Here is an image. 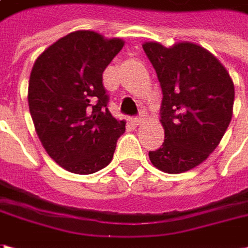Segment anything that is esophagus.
Instances as JSON below:
<instances>
[{"mask_svg": "<svg viewBox=\"0 0 248 248\" xmlns=\"http://www.w3.org/2000/svg\"><path fill=\"white\" fill-rule=\"evenodd\" d=\"M133 121H134V124H141L142 122H144V115L141 114V115L136 116V118H134Z\"/></svg>", "mask_w": 248, "mask_h": 248, "instance_id": "obj_1", "label": "esophagus"}]
</instances>
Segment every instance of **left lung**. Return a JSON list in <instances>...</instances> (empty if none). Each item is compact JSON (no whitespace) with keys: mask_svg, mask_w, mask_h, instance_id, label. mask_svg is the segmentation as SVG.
<instances>
[{"mask_svg":"<svg viewBox=\"0 0 248 248\" xmlns=\"http://www.w3.org/2000/svg\"><path fill=\"white\" fill-rule=\"evenodd\" d=\"M163 93L160 124L165 142L150 151L154 166L178 174L199 166L217 148L232 119L235 86L207 49L192 42L166 47L145 42Z\"/></svg>","mask_w":248,"mask_h":248,"instance_id":"left-lung-1","label":"left lung"}]
</instances>
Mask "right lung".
<instances>
[{
  "label": "right lung",
  "instance_id": "right-lung-1",
  "mask_svg": "<svg viewBox=\"0 0 248 248\" xmlns=\"http://www.w3.org/2000/svg\"><path fill=\"white\" fill-rule=\"evenodd\" d=\"M124 42L94 31L70 32L45 49L31 70L29 107L47 155L75 174L112 160L124 121L108 111L103 73Z\"/></svg>",
  "mask_w": 248,
  "mask_h": 248
}]
</instances>
